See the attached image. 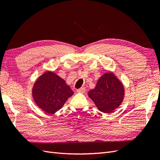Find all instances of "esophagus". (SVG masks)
Masks as SVG:
<instances>
[{
  "label": "esophagus",
  "instance_id": "1",
  "mask_svg": "<svg viewBox=\"0 0 160 160\" xmlns=\"http://www.w3.org/2000/svg\"><path fill=\"white\" fill-rule=\"evenodd\" d=\"M77 91L78 92V93H83L85 91V88H81L80 89H77Z\"/></svg>",
  "mask_w": 160,
  "mask_h": 160
}]
</instances>
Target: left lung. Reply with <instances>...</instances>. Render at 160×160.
Instances as JSON below:
<instances>
[{
	"instance_id": "8db88e82",
	"label": "left lung",
	"mask_w": 160,
	"mask_h": 160,
	"mask_svg": "<svg viewBox=\"0 0 160 160\" xmlns=\"http://www.w3.org/2000/svg\"><path fill=\"white\" fill-rule=\"evenodd\" d=\"M123 83L112 72L103 74L98 79L95 88L88 92L96 107L105 113H110L119 108L124 99Z\"/></svg>"
}]
</instances>
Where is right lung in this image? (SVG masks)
<instances>
[{"label":"right lung","mask_w":160,"mask_h":160,"mask_svg":"<svg viewBox=\"0 0 160 160\" xmlns=\"http://www.w3.org/2000/svg\"><path fill=\"white\" fill-rule=\"evenodd\" d=\"M73 93L64 79L50 71L38 77L32 90V98L37 105L50 114L61 109Z\"/></svg>","instance_id":"add662e5"}]
</instances>
